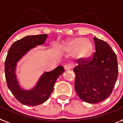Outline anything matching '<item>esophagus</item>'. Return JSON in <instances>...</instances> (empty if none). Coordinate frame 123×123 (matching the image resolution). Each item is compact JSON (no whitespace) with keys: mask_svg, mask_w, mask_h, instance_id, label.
Here are the masks:
<instances>
[{"mask_svg":"<svg viewBox=\"0 0 123 123\" xmlns=\"http://www.w3.org/2000/svg\"><path fill=\"white\" fill-rule=\"evenodd\" d=\"M72 65H70V64H67V65H65V70H70L71 68H72Z\"/></svg>","mask_w":123,"mask_h":123,"instance_id":"34e87169","label":"esophagus"}]
</instances>
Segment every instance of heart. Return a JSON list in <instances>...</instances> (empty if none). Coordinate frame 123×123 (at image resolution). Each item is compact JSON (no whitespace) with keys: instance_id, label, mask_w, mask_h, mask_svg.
Instances as JSON below:
<instances>
[{"instance_id":"b5f03b06","label":"heart","mask_w":123,"mask_h":123,"mask_svg":"<svg viewBox=\"0 0 123 123\" xmlns=\"http://www.w3.org/2000/svg\"><path fill=\"white\" fill-rule=\"evenodd\" d=\"M63 49L67 53L72 51V56L74 59L85 61L92 55L94 46L92 41L89 39L75 37L64 43Z\"/></svg>"}]
</instances>
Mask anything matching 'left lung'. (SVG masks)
I'll return each instance as SVG.
<instances>
[{
  "mask_svg": "<svg viewBox=\"0 0 123 123\" xmlns=\"http://www.w3.org/2000/svg\"><path fill=\"white\" fill-rule=\"evenodd\" d=\"M96 52L87 61L78 60L74 68L75 89L85 102L96 104L110 96L118 75L117 57L108 43L94 37Z\"/></svg>",
  "mask_w": 123,
  "mask_h": 123,
  "instance_id": "left-lung-1",
  "label": "left lung"
}]
</instances>
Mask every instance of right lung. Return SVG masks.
Instances as JSON below:
<instances>
[{"label": "right lung", "instance_id": "obj_1", "mask_svg": "<svg viewBox=\"0 0 123 123\" xmlns=\"http://www.w3.org/2000/svg\"><path fill=\"white\" fill-rule=\"evenodd\" d=\"M46 34L27 36L14 42L9 48L5 61V75L9 90L21 104L26 105H39L48 99L53 91L54 84L64 72L62 65L40 77L36 86L30 90L21 88L16 76L18 62L28 51L38 45L43 44L47 39Z\"/></svg>", "mask_w": 123, "mask_h": 123}]
</instances>
